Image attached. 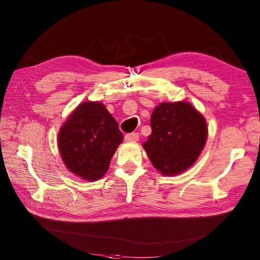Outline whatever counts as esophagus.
Wrapping results in <instances>:
<instances>
[{
    "instance_id": "esophagus-1",
    "label": "esophagus",
    "mask_w": 260,
    "mask_h": 260,
    "mask_svg": "<svg viewBox=\"0 0 260 260\" xmlns=\"http://www.w3.org/2000/svg\"><path fill=\"white\" fill-rule=\"evenodd\" d=\"M125 140L126 141H138L139 140V133H129L125 135Z\"/></svg>"
}]
</instances>
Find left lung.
<instances>
[{
  "instance_id": "8db88e82",
  "label": "left lung",
  "mask_w": 260,
  "mask_h": 260,
  "mask_svg": "<svg viewBox=\"0 0 260 260\" xmlns=\"http://www.w3.org/2000/svg\"><path fill=\"white\" fill-rule=\"evenodd\" d=\"M150 127L152 134L143 148L154 167L165 175L190 167L207 141L205 119L185 102L160 104L153 111Z\"/></svg>"
}]
</instances>
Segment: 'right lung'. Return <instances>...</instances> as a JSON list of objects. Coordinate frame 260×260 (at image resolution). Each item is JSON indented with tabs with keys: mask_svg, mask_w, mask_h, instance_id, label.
<instances>
[{
	"mask_svg": "<svg viewBox=\"0 0 260 260\" xmlns=\"http://www.w3.org/2000/svg\"><path fill=\"white\" fill-rule=\"evenodd\" d=\"M118 122L100 103H84L61 126L58 147L67 167L86 181L104 176L122 141Z\"/></svg>",
	"mask_w": 260,
	"mask_h": 260,
	"instance_id": "right-lung-1",
	"label": "right lung"
}]
</instances>
